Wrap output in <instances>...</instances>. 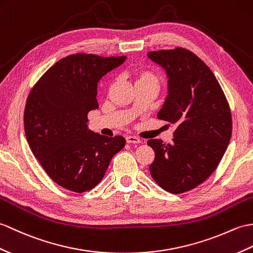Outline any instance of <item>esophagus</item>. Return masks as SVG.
Returning a JSON list of instances; mask_svg holds the SVG:
<instances>
[{
  "label": "esophagus",
  "mask_w": 253,
  "mask_h": 253,
  "mask_svg": "<svg viewBox=\"0 0 253 253\" xmlns=\"http://www.w3.org/2000/svg\"><path fill=\"white\" fill-rule=\"evenodd\" d=\"M126 141H127V143H141V140L137 137H133V136H127Z\"/></svg>",
  "instance_id": "1"
}]
</instances>
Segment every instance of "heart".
<instances>
[{"instance_id": "b5f03b06", "label": "heart", "mask_w": 253, "mask_h": 253, "mask_svg": "<svg viewBox=\"0 0 253 253\" xmlns=\"http://www.w3.org/2000/svg\"><path fill=\"white\" fill-rule=\"evenodd\" d=\"M131 76H132L134 86L151 85V86L157 87V85H158L157 76L153 72L149 71V70L136 69L132 71Z\"/></svg>"}]
</instances>
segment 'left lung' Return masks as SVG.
<instances>
[{"instance_id": "1", "label": "left lung", "mask_w": 253, "mask_h": 253, "mask_svg": "<svg viewBox=\"0 0 253 253\" xmlns=\"http://www.w3.org/2000/svg\"><path fill=\"white\" fill-rule=\"evenodd\" d=\"M166 71L168 96L157 114L177 125L171 144L148 141L155 152L150 172L172 194L193 190L218 167L232 136V116L224 92L211 70L184 48L149 51Z\"/></svg>"}]
</instances>
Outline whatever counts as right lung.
<instances>
[{"instance_id":"1","label":"right lung","mask_w":253,"mask_h":253,"mask_svg":"<svg viewBox=\"0 0 253 253\" xmlns=\"http://www.w3.org/2000/svg\"><path fill=\"white\" fill-rule=\"evenodd\" d=\"M125 60V56L70 55L47 70L29 93L23 115L29 146L50 179L64 189H93L125 146L124 137L109 138L87 127V114L99 107V81Z\"/></svg>"}]
</instances>
